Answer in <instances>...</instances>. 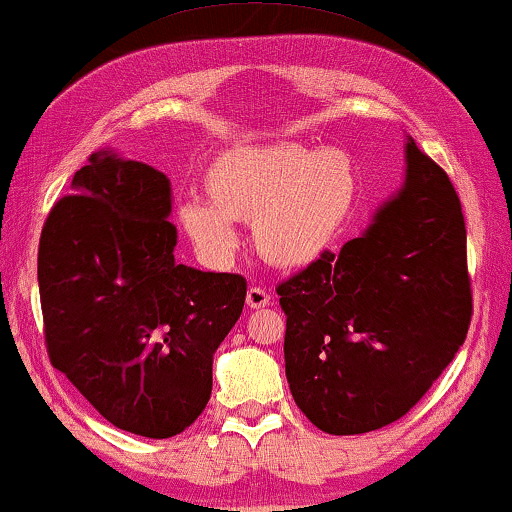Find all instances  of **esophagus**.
I'll list each match as a JSON object with an SVG mask.
<instances>
[{
	"mask_svg": "<svg viewBox=\"0 0 512 512\" xmlns=\"http://www.w3.org/2000/svg\"><path fill=\"white\" fill-rule=\"evenodd\" d=\"M247 305L254 307V310L270 305V293L265 291L263 286H251V289L247 291Z\"/></svg>",
	"mask_w": 512,
	"mask_h": 512,
	"instance_id": "obj_1",
	"label": "esophagus"
}]
</instances>
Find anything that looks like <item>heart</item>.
Returning <instances> with one entry per match:
<instances>
[{"mask_svg": "<svg viewBox=\"0 0 512 512\" xmlns=\"http://www.w3.org/2000/svg\"><path fill=\"white\" fill-rule=\"evenodd\" d=\"M210 200L191 198L179 223L207 261L235 256V223H251L256 249L282 268H305L324 256L352 216L359 174L340 149L277 142L237 146L212 158L202 174Z\"/></svg>", "mask_w": 512, "mask_h": 512, "instance_id": "obj_1", "label": "heart"}]
</instances>
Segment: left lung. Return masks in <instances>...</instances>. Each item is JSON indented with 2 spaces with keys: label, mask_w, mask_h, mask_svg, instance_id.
Returning a JSON list of instances; mask_svg holds the SVG:
<instances>
[{
  "label": "left lung",
  "mask_w": 512,
  "mask_h": 512,
  "mask_svg": "<svg viewBox=\"0 0 512 512\" xmlns=\"http://www.w3.org/2000/svg\"><path fill=\"white\" fill-rule=\"evenodd\" d=\"M405 163L403 188L366 235L277 286L293 401L333 436L382 429L410 412L471 326L457 191L415 139Z\"/></svg>",
  "instance_id": "obj_1"
}]
</instances>
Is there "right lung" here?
Returning a JSON list of instances; mask_svg holds the SVG:
<instances>
[{
    "instance_id": "add662e5",
    "label": "right lung",
    "mask_w": 512,
    "mask_h": 512,
    "mask_svg": "<svg viewBox=\"0 0 512 512\" xmlns=\"http://www.w3.org/2000/svg\"><path fill=\"white\" fill-rule=\"evenodd\" d=\"M39 240L53 368L118 429L186 431L212 396L214 352L240 319L247 279L174 261L170 179L97 151Z\"/></svg>"
}]
</instances>
